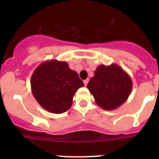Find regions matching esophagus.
<instances>
[{"label": "esophagus", "instance_id": "1", "mask_svg": "<svg viewBox=\"0 0 159 159\" xmlns=\"http://www.w3.org/2000/svg\"><path fill=\"white\" fill-rule=\"evenodd\" d=\"M88 81H89V80H88V79H87V80H84V85H85V86H87V84H88Z\"/></svg>", "mask_w": 159, "mask_h": 159}]
</instances>
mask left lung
Listing matches in <instances>:
<instances>
[{
    "mask_svg": "<svg viewBox=\"0 0 159 159\" xmlns=\"http://www.w3.org/2000/svg\"><path fill=\"white\" fill-rule=\"evenodd\" d=\"M87 88L98 106L103 110L111 111L127 100L132 91V80L117 64H101L97 67Z\"/></svg>",
    "mask_w": 159,
    "mask_h": 159,
    "instance_id": "8db88e82",
    "label": "left lung"
}]
</instances>
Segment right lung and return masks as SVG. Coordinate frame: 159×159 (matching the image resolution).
<instances>
[{
	"mask_svg": "<svg viewBox=\"0 0 159 159\" xmlns=\"http://www.w3.org/2000/svg\"><path fill=\"white\" fill-rule=\"evenodd\" d=\"M30 83L32 93L38 103L54 114L67 111L76 91L84 85L67 62L57 60H47L38 66Z\"/></svg>",
	"mask_w": 159,
	"mask_h": 159,
	"instance_id": "obj_1",
	"label": "right lung"
}]
</instances>
